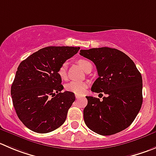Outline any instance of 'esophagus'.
<instances>
[{"label":"esophagus","instance_id":"esophagus-1","mask_svg":"<svg viewBox=\"0 0 156 156\" xmlns=\"http://www.w3.org/2000/svg\"><path fill=\"white\" fill-rule=\"evenodd\" d=\"M76 99H80V98H81V96H79V95H76Z\"/></svg>","mask_w":156,"mask_h":156}]
</instances>
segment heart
<instances>
[{"label": "heart", "instance_id": "1", "mask_svg": "<svg viewBox=\"0 0 156 156\" xmlns=\"http://www.w3.org/2000/svg\"><path fill=\"white\" fill-rule=\"evenodd\" d=\"M78 64L82 67L83 70H87L90 66H92V63L89 60H84V59H80L77 61ZM66 68H67V64L66 63H63V64L60 65L58 69V75L61 79H66ZM89 83L86 81H70L69 83L66 84L65 89L67 91L72 92L75 93L76 95H82L86 91V90L88 87Z\"/></svg>", "mask_w": 156, "mask_h": 156}]
</instances>
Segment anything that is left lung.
Listing matches in <instances>:
<instances>
[{"mask_svg":"<svg viewBox=\"0 0 156 156\" xmlns=\"http://www.w3.org/2000/svg\"><path fill=\"white\" fill-rule=\"evenodd\" d=\"M80 54L96 65L98 77L91 90L106 94L100 101L87 96L86 125L102 136H110L129 126L142 104V75L123 52L109 47L81 50Z\"/></svg>","mask_w":156,"mask_h":156,"instance_id":"left-lung-1","label":"left lung"}]
</instances>
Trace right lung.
Returning a JSON list of instances; mask_svg holds the SVG:
<instances>
[{
  "label": "right lung",
  "instance_id": "1",
  "mask_svg": "<svg viewBox=\"0 0 156 156\" xmlns=\"http://www.w3.org/2000/svg\"><path fill=\"white\" fill-rule=\"evenodd\" d=\"M80 47H47L35 52L17 67L11 86L17 115L25 126L37 133L57 129L66 119L75 101L73 93H61L58 69Z\"/></svg>",
  "mask_w": 156,
  "mask_h": 156
}]
</instances>
